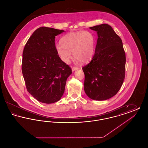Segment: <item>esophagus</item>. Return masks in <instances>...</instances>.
Here are the masks:
<instances>
[{
    "mask_svg": "<svg viewBox=\"0 0 148 148\" xmlns=\"http://www.w3.org/2000/svg\"><path fill=\"white\" fill-rule=\"evenodd\" d=\"M79 68L77 67V66H73V67H72V71H74L79 69Z\"/></svg>",
    "mask_w": 148,
    "mask_h": 148,
    "instance_id": "obj_1",
    "label": "esophagus"
}]
</instances>
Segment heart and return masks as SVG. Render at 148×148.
Masks as SVG:
<instances>
[{
  "label": "heart",
  "instance_id": "b5f03b06",
  "mask_svg": "<svg viewBox=\"0 0 148 148\" xmlns=\"http://www.w3.org/2000/svg\"><path fill=\"white\" fill-rule=\"evenodd\" d=\"M61 44L56 45L57 54L65 63H69L74 57L81 63L89 62L94 55L96 40L94 34L88 31L70 32L60 39Z\"/></svg>",
  "mask_w": 148,
  "mask_h": 148
}]
</instances>
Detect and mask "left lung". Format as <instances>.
Wrapping results in <instances>:
<instances>
[{"label": "left lung", "instance_id": "obj_1", "mask_svg": "<svg viewBox=\"0 0 148 148\" xmlns=\"http://www.w3.org/2000/svg\"><path fill=\"white\" fill-rule=\"evenodd\" d=\"M90 29L98 34L94 55L82 68L86 94L92 99L105 100L119 92L125 79V53L119 35L108 24Z\"/></svg>", "mask_w": 148, "mask_h": 148}]
</instances>
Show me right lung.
Instances as JSON below:
<instances>
[{
  "label": "right lung",
  "mask_w": 148,
  "mask_h": 148,
  "mask_svg": "<svg viewBox=\"0 0 148 148\" xmlns=\"http://www.w3.org/2000/svg\"><path fill=\"white\" fill-rule=\"evenodd\" d=\"M64 32L40 27L30 36L23 50L21 71L27 89L43 103L60 99L66 79L72 73L69 65L56 53L55 38Z\"/></svg>",
  "instance_id": "obj_1"
}]
</instances>
